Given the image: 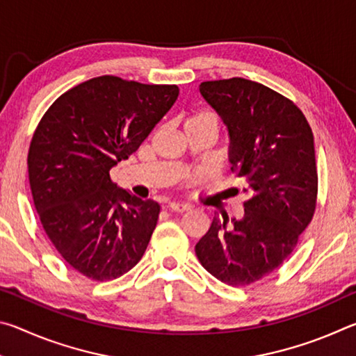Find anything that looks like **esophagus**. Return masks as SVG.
Returning a JSON list of instances; mask_svg holds the SVG:
<instances>
[{"label":"esophagus","mask_w":356,"mask_h":356,"mask_svg":"<svg viewBox=\"0 0 356 356\" xmlns=\"http://www.w3.org/2000/svg\"><path fill=\"white\" fill-rule=\"evenodd\" d=\"M166 209L170 210V212H185V210L190 209V206H186V204L182 202H170Z\"/></svg>","instance_id":"obj_1"}]
</instances>
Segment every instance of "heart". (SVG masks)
<instances>
[{
  "instance_id": "b5f03b06",
  "label": "heart",
  "mask_w": 356,
  "mask_h": 356,
  "mask_svg": "<svg viewBox=\"0 0 356 356\" xmlns=\"http://www.w3.org/2000/svg\"><path fill=\"white\" fill-rule=\"evenodd\" d=\"M191 120H207V122H212V124L216 125V119L213 118V114H210V113H196V114H193V116L188 118V120H186V122H191Z\"/></svg>"
}]
</instances>
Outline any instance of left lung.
<instances>
[{
  "mask_svg": "<svg viewBox=\"0 0 356 356\" xmlns=\"http://www.w3.org/2000/svg\"><path fill=\"white\" fill-rule=\"evenodd\" d=\"M200 92L226 125L229 163L250 197L242 218L215 213L195 251L216 280L246 286L278 268L312 220L314 136L300 108L261 83L204 81Z\"/></svg>",
  "mask_w": 356,
  "mask_h": 356,
  "instance_id": "obj_1",
  "label": "left lung"
}]
</instances>
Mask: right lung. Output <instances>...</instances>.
I'll list each match as a JSON object with an SVG mask.
<instances>
[{
    "label": "right lung",
    "instance_id": "1",
    "mask_svg": "<svg viewBox=\"0 0 356 356\" xmlns=\"http://www.w3.org/2000/svg\"><path fill=\"white\" fill-rule=\"evenodd\" d=\"M176 84L104 75L69 89L40 119L28 154L42 226L76 272L111 281L140 262L160 206L111 182L177 100Z\"/></svg>",
    "mask_w": 356,
    "mask_h": 356
}]
</instances>
